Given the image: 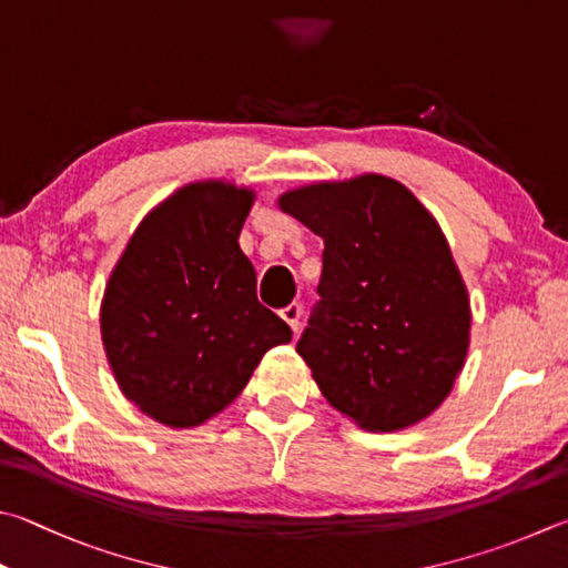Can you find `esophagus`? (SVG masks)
<instances>
[{"instance_id": "obj_1", "label": "esophagus", "mask_w": 568, "mask_h": 568, "mask_svg": "<svg viewBox=\"0 0 568 568\" xmlns=\"http://www.w3.org/2000/svg\"><path fill=\"white\" fill-rule=\"evenodd\" d=\"M301 315H303V307L297 305V303H291V305L283 307V311H281V317L285 320L287 325H291L293 333H297V329H301Z\"/></svg>"}]
</instances>
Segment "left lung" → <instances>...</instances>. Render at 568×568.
<instances>
[{"label":"left lung","instance_id":"8db88e82","mask_svg":"<svg viewBox=\"0 0 568 568\" xmlns=\"http://www.w3.org/2000/svg\"><path fill=\"white\" fill-rule=\"evenodd\" d=\"M281 209L325 243L297 355L329 405L373 432L405 429L452 392L469 347V297L445 233L395 179L287 191Z\"/></svg>","mask_w":568,"mask_h":568}]
</instances>
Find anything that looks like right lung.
<instances>
[{
	"mask_svg": "<svg viewBox=\"0 0 568 568\" xmlns=\"http://www.w3.org/2000/svg\"><path fill=\"white\" fill-rule=\"evenodd\" d=\"M253 191L183 185L131 235L101 303V339L126 399L166 427H195L248 385L291 327L257 303L239 235Z\"/></svg>",
	"mask_w": 568,
	"mask_h": 568,
	"instance_id": "right-lung-1",
	"label": "right lung"
}]
</instances>
